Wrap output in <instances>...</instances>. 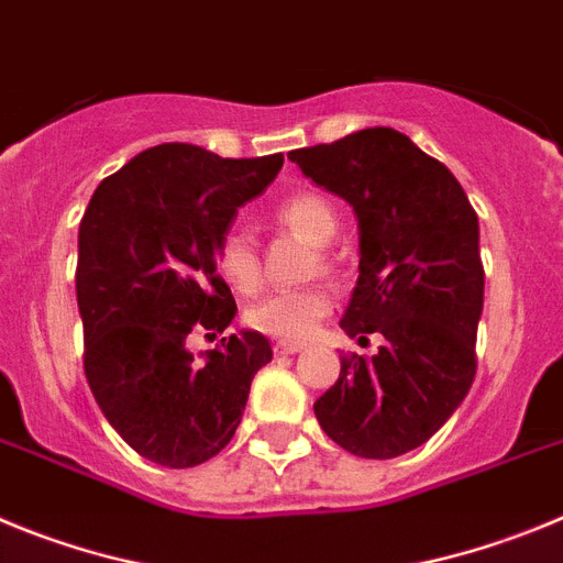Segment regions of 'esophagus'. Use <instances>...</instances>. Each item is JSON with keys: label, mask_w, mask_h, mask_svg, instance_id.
Here are the masks:
<instances>
[{"label": "esophagus", "mask_w": 563, "mask_h": 563, "mask_svg": "<svg viewBox=\"0 0 563 563\" xmlns=\"http://www.w3.org/2000/svg\"><path fill=\"white\" fill-rule=\"evenodd\" d=\"M302 347H306L302 342H288V339H280V342H275L277 356H294V353H300Z\"/></svg>", "instance_id": "34e87169"}]
</instances>
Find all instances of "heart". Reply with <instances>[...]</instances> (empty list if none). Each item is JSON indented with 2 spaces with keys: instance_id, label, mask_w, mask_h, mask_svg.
Here are the masks:
<instances>
[{
  "instance_id": "heart-1",
  "label": "heart",
  "mask_w": 563,
  "mask_h": 563,
  "mask_svg": "<svg viewBox=\"0 0 563 563\" xmlns=\"http://www.w3.org/2000/svg\"><path fill=\"white\" fill-rule=\"evenodd\" d=\"M277 221L308 244L328 246L339 232L333 207L322 196L300 194L277 207ZM216 269L235 291L252 294L261 286V257L250 232L230 230L216 250ZM331 311V294L322 286L272 291L246 308V325L275 339H308Z\"/></svg>"
}]
</instances>
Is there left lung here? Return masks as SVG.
<instances>
[{"instance_id":"1","label":"left lung","mask_w":563,"mask_h":563,"mask_svg":"<svg viewBox=\"0 0 563 563\" xmlns=\"http://www.w3.org/2000/svg\"><path fill=\"white\" fill-rule=\"evenodd\" d=\"M288 159L353 207L358 280L342 331L382 333L373 358L342 356L339 382L313 404L344 452L389 460L427 443L468 395L483 317L479 221L443 162L395 129H362Z\"/></svg>"}]
</instances>
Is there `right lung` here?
<instances>
[{
  "label": "right lung",
  "mask_w": 563,
  "mask_h": 563,
  "mask_svg": "<svg viewBox=\"0 0 563 563\" xmlns=\"http://www.w3.org/2000/svg\"><path fill=\"white\" fill-rule=\"evenodd\" d=\"M283 156L221 159L187 143L136 154L98 185L78 230L75 294L95 401L145 460L194 468L235 434L269 339L232 333L201 358L187 333L224 331L232 291L216 275L224 232L275 181Z\"/></svg>",
  "instance_id": "right-lung-1"
}]
</instances>
